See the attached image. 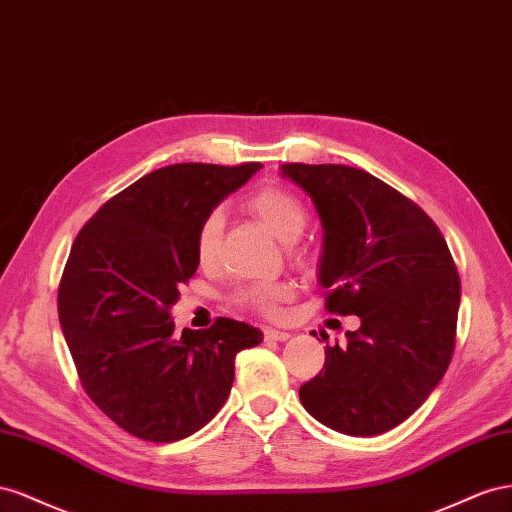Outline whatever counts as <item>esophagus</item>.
I'll return each mask as SVG.
<instances>
[{
  "label": "esophagus",
  "mask_w": 512,
  "mask_h": 512,
  "mask_svg": "<svg viewBox=\"0 0 512 512\" xmlns=\"http://www.w3.org/2000/svg\"><path fill=\"white\" fill-rule=\"evenodd\" d=\"M291 337L285 330H274V328H264V339L266 341H287Z\"/></svg>",
  "instance_id": "1"
}]
</instances>
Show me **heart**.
I'll return each instance as SVG.
<instances>
[{"label": "heart", "instance_id": "b5f03b06", "mask_svg": "<svg viewBox=\"0 0 512 512\" xmlns=\"http://www.w3.org/2000/svg\"><path fill=\"white\" fill-rule=\"evenodd\" d=\"M246 206L261 223L268 227L272 236L281 242H289V255L294 259H302L306 248L296 242L300 233L309 223V212L298 195L279 184H264L246 197ZM221 233H223V216L221 212H208L201 218V223L195 233V257L199 266L210 268L218 259V248H221ZM294 296V289L287 283H251L240 287L233 294V302L253 309L261 315H276L281 306Z\"/></svg>", "mask_w": 512, "mask_h": 512}]
</instances>
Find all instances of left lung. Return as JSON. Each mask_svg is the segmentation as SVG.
Masks as SVG:
<instances>
[{
	"mask_svg": "<svg viewBox=\"0 0 512 512\" xmlns=\"http://www.w3.org/2000/svg\"><path fill=\"white\" fill-rule=\"evenodd\" d=\"M324 225L326 309L358 315L347 345L300 386L304 410L347 435H379L412 416L444 377L461 281L442 231L412 199L347 165H283Z\"/></svg>",
	"mask_w": 512,
	"mask_h": 512,
	"instance_id": "1",
	"label": "left lung"
}]
</instances>
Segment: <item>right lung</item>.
<instances>
[{"mask_svg": "<svg viewBox=\"0 0 512 512\" xmlns=\"http://www.w3.org/2000/svg\"><path fill=\"white\" fill-rule=\"evenodd\" d=\"M261 163H180L102 203L72 242L57 313L81 386L115 425L145 442L193 435L225 405L236 356L257 328L218 317L175 332L169 309L193 279L201 218Z\"/></svg>", "mask_w": 512, "mask_h": 512, "instance_id": "right-lung-1", "label": "right lung"}]
</instances>
